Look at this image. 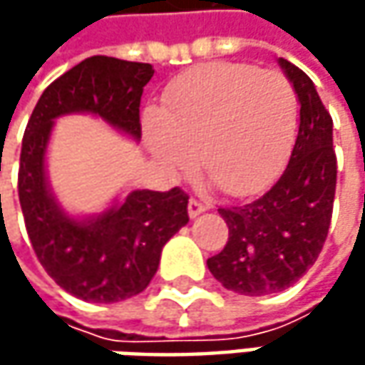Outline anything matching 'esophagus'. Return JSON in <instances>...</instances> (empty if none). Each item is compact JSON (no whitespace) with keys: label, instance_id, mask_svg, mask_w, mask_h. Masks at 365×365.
Listing matches in <instances>:
<instances>
[{"label":"esophagus","instance_id":"esophagus-1","mask_svg":"<svg viewBox=\"0 0 365 365\" xmlns=\"http://www.w3.org/2000/svg\"><path fill=\"white\" fill-rule=\"evenodd\" d=\"M205 209H207V205H205L203 201H199V199H195V197H192V199H190V201H189V215H190V219L199 217V215L203 213Z\"/></svg>","mask_w":365,"mask_h":365}]
</instances>
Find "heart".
I'll list each match as a JSON object with an SVG mask.
<instances>
[{"instance_id":"heart-1","label":"heart","mask_w":365,"mask_h":365,"mask_svg":"<svg viewBox=\"0 0 365 365\" xmlns=\"http://www.w3.org/2000/svg\"><path fill=\"white\" fill-rule=\"evenodd\" d=\"M297 93L278 71L213 61L173 78L160 109L144 115L152 154L170 170L197 166L225 195L262 190L292 146Z\"/></svg>"}]
</instances>
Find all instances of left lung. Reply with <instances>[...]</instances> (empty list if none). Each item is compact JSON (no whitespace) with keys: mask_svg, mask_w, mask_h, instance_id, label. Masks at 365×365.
<instances>
[{"mask_svg":"<svg viewBox=\"0 0 365 365\" xmlns=\"http://www.w3.org/2000/svg\"><path fill=\"white\" fill-rule=\"evenodd\" d=\"M280 64L301 101V125L288 166L256 201L219 207L230 237L207 259L223 287L245 297L272 294L294 284L319 258L333 215V120L313 81L284 58Z\"/></svg>","mask_w":365,"mask_h":365,"instance_id":"1","label":"left lung"}]
</instances>
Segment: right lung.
<instances>
[{"label":"right lung","instance_id":"add662e5","mask_svg":"<svg viewBox=\"0 0 365 365\" xmlns=\"http://www.w3.org/2000/svg\"><path fill=\"white\" fill-rule=\"evenodd\" d=\"M152 64L91 56L52 81L28 120L21 140L18 195L38 262L73 297L118 302L140 294L158 270L164 244L189 221V195L133 190L93 221H73L56 207L44 176L52 120L89 111L140 140V99Z\"/></svg>","mask_w":365,"mask_h":365}]
</instances>
